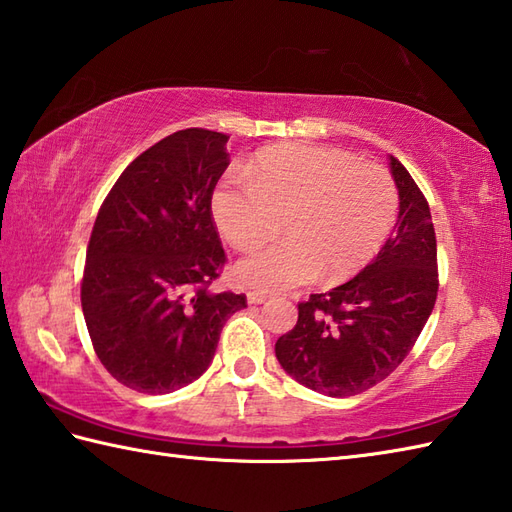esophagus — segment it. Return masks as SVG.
<instances>
[{
	"label": "esophagus",
	"mask_w": 512,
	"mask_h": 512,
	"mask_svg": "<svg viewBox=\"0 0 512 512\" xmlns=\"http://www.w3.org/2000/svg\"><path fill=\"white\" fill-rule=\"evenodd\" d=\"M246 299L250 306H259V303H264L268 299V295H264V292H248Z\"/></svg>",
	"instance_id": "34e87169"
}]
</instances>
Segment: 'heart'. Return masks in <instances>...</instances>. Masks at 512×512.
I'll list each match as a JSON object with an SVG mask.
<instances>
[{
    "mask_svg": "<svg viewBox=\"0 0 512 512\" xmlns=\"http://www.w3.org/2000/svg\"><path fill=\"white\" fill-rule=\"evenodd\" d=\"M215 226L233 248L248 253L281 231L286 242L255 253L235 268L239 284L284 292L341 284L372 262L398 215V191L385 169L339 149L277 145L264 149L244 176L213 191Z\"/></svg>",
    "mask_w": 512,
    "mask_h": 512,
    "instance_id": "b5f03b06",
    "label": "heart"
}]
</instances>
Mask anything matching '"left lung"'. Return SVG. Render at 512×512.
I'll return each mask as SVG.
<instances>
[{
	"label": "left lung",
	"mask_w": 512,
	"mask_h": 512,
	"mask_svg": "<svg viewBox=\"0 0 512 512\" xmlns=\"http://www.w3.org/2000/svg\"><path fill=\"white\" fill-rule=\"evenodd\" d=\"M398 189L396 233L369 266L330 292L299 303L297 325L275 354L312 391L347 398L385 380L405 361L438 297V248L429 204L389 156Z\"/></svg>",
	"instance_id": "obj_1"
}]
</instances>
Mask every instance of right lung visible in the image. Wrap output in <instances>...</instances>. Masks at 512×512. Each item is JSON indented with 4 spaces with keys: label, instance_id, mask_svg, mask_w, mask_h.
<instances>
[{
    "label": "right lung",
    "instance_id": "right-lung-1",
    "mask_svg": "<svg viewBox=\"0 0 512 512\" xmlns=\"http://www.w3.org/2000/svg\"><path fill=\"white\" fill-rule=\"evenodd\" d=\"M228 136L180 129L143 151L101 206L81 306L96 356L118 383L171 394L209 369L246 297L211 292L226 262L211 213Z\"/></svg>",
    "mask_w": 512,
    "mask_h": 512
}]
</instances>
